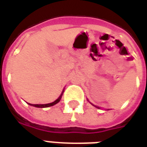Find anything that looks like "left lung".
I'll list each match as a JSON object with an SVG mask.
<instances>
[{"label":"left lung","instance_id":"obj_1","mask_svg":"<svg viewBox=\"0 0 147 147\" xmlns=\"http://www.w3.org/2000/svg\"><path fill=\"white\" fill-rule=\"evenodd\" d=\"M95 107H96L97 108H100V107H97V106H95Z\"/></svg>","mask_w":147,"mask_h":147}]
</instances>
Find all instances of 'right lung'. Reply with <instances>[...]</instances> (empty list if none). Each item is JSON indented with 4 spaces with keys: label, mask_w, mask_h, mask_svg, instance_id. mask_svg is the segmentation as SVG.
Returning a JSON list of instances; mask_svg holds the SVG:
<instances>
[{
    "label": "right lung",
    "mask_w": 147,
    "mask_h": 147,
    "mask_svg": "<svg viewBox=\"0 0 147 147\" xmlns=\"http://www.w3.org/2000/svg\"><path fill=\"white\" fill-rule=\"evenodd\" d=\"M62 94H63V92H62V93L61 94V95H60L59 98L56 99V100L54 101V102H52V103H49V104H46V105H33V104H29L30 105H31V106H33V107H51V106H53V105H56L57 103H59L60 101V100H61V98H62Z\"/></svg>",
    "instance_id": "right-lung-1"
}]
</instances>
